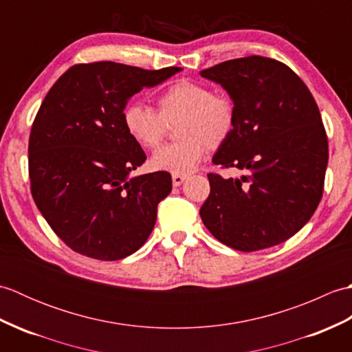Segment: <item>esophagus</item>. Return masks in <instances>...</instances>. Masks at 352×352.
<instances>
[{"instance_id": "obj_1", "label": "esophagus", "mask_w": 352, "mask_h": 352, "mask_svg": "<svg viewBox=\"0 0 352 352\" xmlns=\"http://www.w3.org/2000/svg\"><path fill=\"white\" fill-rule=\"evenodd\" d=\"M186 180V175H178V174H174L172 175V184L174 186H180L183 184V182Z\"/></svg>"}]
</instances>
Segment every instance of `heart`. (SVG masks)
I'll list each match as a JSON object with an SVG mask.
<instances>
[{
    "label": "heart",
    "instance_id": "1",
    "mask_svg": "<svg viewBox=\"0 0 352 352\" xmlns=\"http://www.w3.org/2000/svg\"><path fill=\"white\" fill-rule=\"evenodd\" d=\"M159 111L139 101H130L122 109L126 134L145 149L160 144L168 124H175L177 144L162 146L153 154L151 166L170 174L188 175L198 166L207 148H218L236 125V106L227 94L193 80H177L157 96Z\"/></svg>",
    "mask_w": 352,
    "mask_h": 352
}]
</instances>
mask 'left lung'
Wrapping results in <instances>:
<instances>
[{
	"mask_svg": "<svg viewBox=\"0 0 352 352\" xmlns=\"http://www.w3.org/2000/svg\"><path fill=\"white\" fill-rule=\"evenodd\" d=\"M236 106L231 136L213 155L241 178L208 174L210 195L199 210L208 231L237 251L278 245L298 233L322 198L328 139L318 104L287 65L261 56L201 71Z\"/></svg>",
	"mask_w": 352,
	"mask_h": 352,
	"instance_id": "1",
	"label": "left lung"
}]
</instances>
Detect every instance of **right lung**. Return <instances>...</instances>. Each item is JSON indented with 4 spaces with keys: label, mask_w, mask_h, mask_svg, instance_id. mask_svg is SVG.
<instances>
[{
    "label": "right lung",
    "mask_w": 352,
    "mask_h": 352,
    "mask_svg": "<svg viewBox=\"0 0 352 352\" xmlns=\"http://www.w3.org/2000/svg\"><path fill=\"white\" fill-rule=\"evenodd\" d=\"M180 71L80 63L45 96L28 142L32 195L72 251L121 260L151 234L157 206L172 190V178L164 170L129 177L146 155L126 134L122 109L134 94Z\"/></svg>",
    "instance_id": "1"
}]
</instances>
